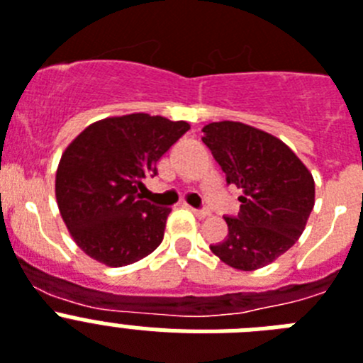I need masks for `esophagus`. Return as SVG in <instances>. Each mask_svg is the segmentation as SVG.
<instances>
[{"label": "esophagus", "mask_w": 363, "mask_h": 363, "mask_svg": "<svg viewBox=\"0 0 363 363\" xmlns=\"http://www.w3.org/2000/svg\"><path fill=\"white\" fill-rule=\"evenodd\" d=\"M187 207L194 213V215L198 216V218H207V216L211 215V211H209V209H194V207H191V206H187Z\"/></svg>", "instance_id": "obj_1"}]
</instances>
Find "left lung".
<instances>
[{"instance_id":"8db88e82","label":"left lung","mask_w":363,"mask_h":363,"mask_svg":"<svg viewBox=\"0 0 363 363\" xmlns=\"http://www.w3.org/2000/svg\"><path fill=\"white\" fill-rule=\"evenodd\" d=\"M202 132L228 184L244 193L238 218L225 216L228 238L211 252L235 270L264 268L305 231L315 202L312 172L288 145L255 126L220 121Z\"/></svg>"}]
</instances>
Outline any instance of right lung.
Here are the masks:
<instances>
[{"mask_svg":"<svg viewBox=\"0 0 363 363\" xmlns=\"http://www.w3.org/2000/svg\"><path fill=\"white\" fill-rule=\"evenodd\" d=\"M189 128L185 121L128 113L95 121L67 145L55 194L67 231L86 255L121 268L160 246L170 209L152 206L139 191Z\"/></svg>","mask_w":363,"mask_h":363,"instance_id":"right-lung-1","label":"right lung"}]
</instances>
